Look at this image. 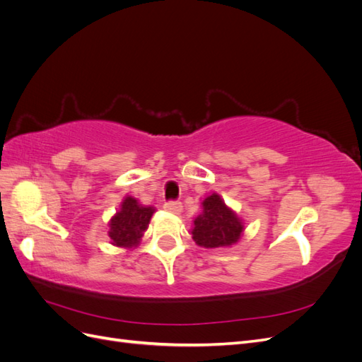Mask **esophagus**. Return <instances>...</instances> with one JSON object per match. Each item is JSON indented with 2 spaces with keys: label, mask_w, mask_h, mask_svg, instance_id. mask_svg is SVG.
Instances as JSON below:
<instances>
[{
  "label": "esophagus",
  "mask_w": 362,
  "mask_h": 362,
  "mask_svg": "<svg viewBox=\"0 0 362 362\" xmlns=\"http://www.w3.org/2000/svg\"><path fill=\"white\" fill-rule=\"evenodd\" d=\"M164 210L169 213H173V214H180L182 210V205L178 201H168L166 204H164Z\"/></svg>",
  "instance_id": "esophagus-1"
}]
</instances>
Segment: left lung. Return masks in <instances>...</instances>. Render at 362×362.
Listing matches in <instances>:
<instances>
[{
  "instance_id": "obj_1",
  "label": "left lung",
  "mask_w": 362,
  "mask_h": 362,
  "mask_svg": "<svg viewBox=\"0 0 362 362\" xmlns=\"http://www.w3.org/2000/svg\"><path fill=\"white\" fill-rule=\"evenodd\" d=\"M192 237L204 247H228L237 243L243 233L238 216L226 206L217 193L204 199L202 213L193 221Z\"/></svg>"
}]
</instances>
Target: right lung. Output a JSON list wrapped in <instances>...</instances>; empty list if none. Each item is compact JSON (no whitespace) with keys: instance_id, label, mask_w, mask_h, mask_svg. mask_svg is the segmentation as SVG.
Returning <instances> with one entry per match:
<instances>
[{"instance_id":"1","label":"right lung","mask_w":362,"mask_h":362,"mask_svg":"<svg viewBox=\"0 0 362 362\" xmlns=\"http://www.w3.org/2000/svg\"><path fill=\"white\" fill-rule=\"evenodd\" d=\"M154 211V206L141 205L133 196H127L120 204V210L108 223L110 226L108 237L112 240V245L125 249L136 247L140 243L141 235L148 229Z\"/></svg>"}]
</instances>
